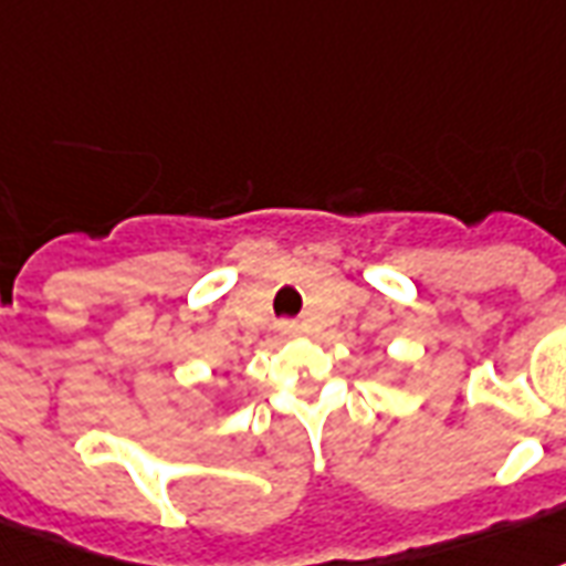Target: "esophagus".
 Instances as JSON below:
<instances>
[{
  "instance_id": "esophagus-1",
  "label": "esophagus",
  "mask_w": 566,
  "mask_h": 566,
  "mask_svg": "<svg viewBox=\"0 0 566 566\" xmlns=\"http://www.w3.org/2000/svg\"><path fill=\"white\" fill-rule=\"evenodd\" d=\"M280 334H298V325H295V323H280Z\"/></svg>"
}]
</instances>
